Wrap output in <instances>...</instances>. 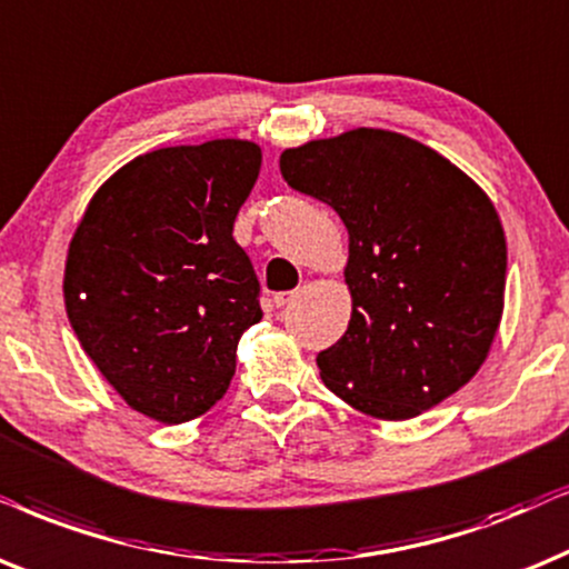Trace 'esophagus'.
Wrapping results in <instances>:
<instances>
[{
  "mask_svg": "<svg viewBox=\"0 0 569 569\" xmlns=\"http://www.w3.org/2000/svg\"><path fill=\"white\" fill-rule=\"evenodd\" d=\"M295 295H298V292H277V295H274V306H277V308L290 306V302L295 300Z\"/></svg>",
  "mask_w": 569,
  "mask_h": 569,
  "instance_id": "esophagus-1",
  "label": "esophagus"
}]
</instances>
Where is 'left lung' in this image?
<instances>
[{
    "instance_id": "8db88e82",
    "label": "left lung",
    "mask_w": 569,
    "mask_h": 569,
    "mask_svg": "<svg viewBox=\"0 0 569 569\" xmlns=\"http://www.w3.org/2000/svg\"><path fill=\"white\" fill-rule=\"evenodd\" d=\"M284 182L350 234V327L316 356L321 379L366 416L416 418L473 379L505 308L497 209L445 157L360 128L279 157Z\"/></svg>"
}]
</instances>
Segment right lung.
<instances>
[{
    "mask_svg": "<svg viewBox=\"0 0 569 569\" xmlns=\"http://www.w3.org/2000/svg\"><path fill=\"white\" fill-rule=\"evenodd\" d=\"M261 149L209 140L138 157L80 219L64 308L80 348L132 410L186 423L234 376L242 331L261 321V284L232 238Z\"/></svg>",
    "mask_w": 569,
    "mask_h": 569,
    "instance_id": "right-lung-1",
    "label": "right lung"
}]
</instances>
